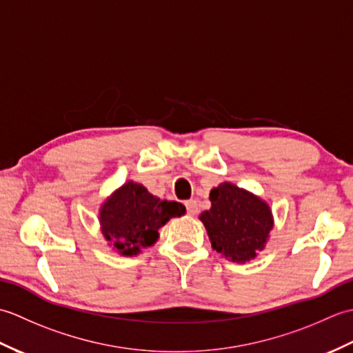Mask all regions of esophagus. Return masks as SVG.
I'll list each match as a JSON object with an SVG mask.
<instances>
[{
	"label": "esophagus",
	"instance_id": "obj_1",
	"mask_svg": "<svg viewBox=\"0 0 353 353\" xmlns=\"http://www.w3.org/2000/svg\"><path fill=\"white\" fill-rule=\"evenodd\" d=\"M185 206H186V211H188L190 215H196L199 212V201L197 200H186L185 201Z\"/></svg>",
	"mask_w": 353,
	"mask_h": 353
}]
</instances>
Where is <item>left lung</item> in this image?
Returning <instances> with one entry per match:
<instances>
[{
    "label": "left lung",
    "mask_w": 353,
    "mask_h": 353,
    "mask_svg": "<svg viewBox=\"0 0 353 353\" xmlns=\"http://www.w3.org/2000/svg\"><path fill=\"white\" fill-rule=\"evenodd\" d=\"M211 209L200 214L212 249L228 261L244 264L265 249L274 226L272 208L244 188L223 182L209 192Z\"/></svg>",
    "instance_id": "8db88e82"
}]
</instances>
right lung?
<instances>
[{
  "mask_svg": "<svg viewBox=\"0 0 353 353\" xmlns=\"http://www.w3.org/2000/svg\"><path fill=\"white\" fill-rule=\"evenodd\" d=\"M185 212L182 203L161 200L144 185L127 181L101 203L100 230L112 250L121 256H137L156 244L163 224Z\"/></svg>",
  "mask_w": 353,
  "mask_h": 353,
  "instance_id": "right-lung-1",
  "label": "right lung"
}]
</instances>
